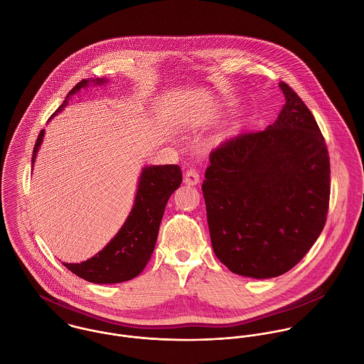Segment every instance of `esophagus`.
Listing matches in <instances>:
<instances>
[{"mask_svg":"<svg viewBox=\"0 0 364 364\" xmlns=\"http://www.w3.org/2000/svg\"><path fill=\"white\" fill-rule=\"evenodd\" d=\"M200 181V175L198 172L196 168H189L186 172H185V178H183V182L189 186H193V185H198Z\"/></svg>","mask_w":364,"mask_h":364,"instance_id":"esophagus-1","label":"esophagus"}]
</instances>
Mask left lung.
I'll return each instance as SVG.
<instances>
[{
    "instance_id": "left-lung-1",
    "label": "left lung",
    "mask_w": 364,
    "mask_h": 364,
    "mask_svg": "<svg viewBox=\"0 0 364 364\" xmlns=\"http://www.w3.org/2000/svg\"><path fill=\"white\" fill-rule=\"evenodd\" d=\"M286 102L263 132L210 154L202 191L211 247L232 273L277 277L306 257L329 206V156L310 109L284 82Z\"/></svg>"
}]
</instances>
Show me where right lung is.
I'll list each match as a JSON object with an SVG mask.
<instances>
[{
  "instance_id": "1",
  "label": "right lung",
  "mask_w": 364,
  "mask_h": 364,
  "mask_svg": "<svg viewBox=\"0 0 364 364\" xmlns=\"http://www.w3.org/2000/svg\"><path fill=\"white\" fill-rule=\"evenodd\" d=\"M107 82L106 78L80 81L53 113L49 122L63 112L74 97H80L81 91ZM43 137L45 129L39 133L33 149L32 168ZM181 182L182 171L178 165H147L141 168L133 208L116 235L92 258L81 263L64 262L63 264L78 277L97 284L122 283L139 276L154 252L161 218L168 199L181 186Z\"/></svg>"
}]
</instances>
